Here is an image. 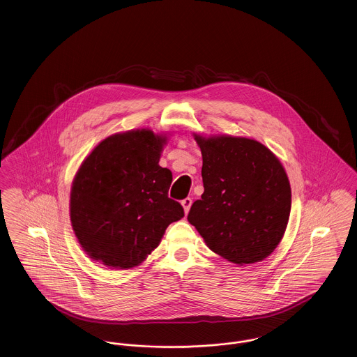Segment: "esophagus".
I'll use <instances>...</instances> for the list:
<instances>
[{
    "instance_id": "1",
    "label": "esophagus",
    "mask_w": 357,
    "mask_h": 357,
    "mask_svg": "<svg viewBox=\"0 0 357 357\" xmlns=\"http://www.w3.org/2000/svg\"><path fill=\"white\" fill-rule=\"evenodd\" d=\"M191 204H192L191 198H186V199H183V201H182V206H183L185 214H187V213H188V210H190V207H191Z\"/></svg>"
}]
</instances>
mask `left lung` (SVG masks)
Instances as JSON below:
<instances>
[{
	"instance_id": "obj_1",
	"label": "left lung",
	"mask_w": 357,
	"mask_h": 357,
	"mask_svg": "<svg viewBox=\"0 0 357 357\" xmlns=\"http://www.w3.org/2000/svg\"><path fill=\"white\" fill-rule=\"evenodd\" d=\"M204 191L187 221L210 250L237 264L272 255L285 234L291 190L280 159L252 137L194 134Z\"/></svg>"
}]
</instances>
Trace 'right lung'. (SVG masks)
Listing matches in <instances>:
<instances>
[{
  "label": "right lung",
  "mask_w": 357,
  "mask_h": 357,
  "mask_svg": "<svg viewBox=\"0 0 357 357\" xmlns=\"http://www.w3.org/2000/svg\"><path fill=\"white\" fill-rule=\"evenodd\" d=\"M167 134L109 135L89 153L70 187V223L89 258L111 269L139 266L183 207L169 198L172 174L159 166Z\"/></svg>",
  "instance_id": "right-lung-1"
}]
</instances>
